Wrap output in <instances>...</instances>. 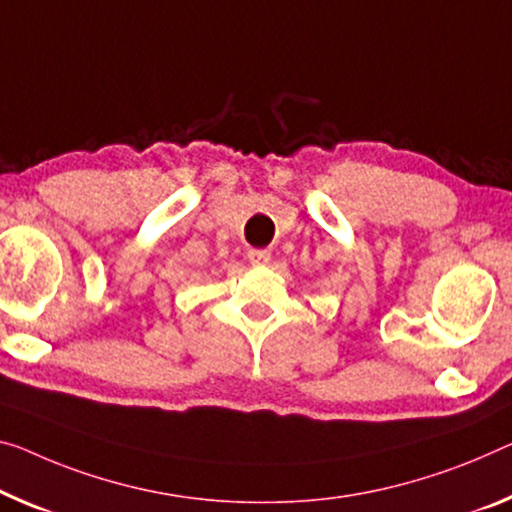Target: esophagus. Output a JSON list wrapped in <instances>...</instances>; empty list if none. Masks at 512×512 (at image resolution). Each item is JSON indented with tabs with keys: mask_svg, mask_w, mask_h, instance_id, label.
Instances as JSON below:
<instances>
[{
	"mask_svg": "<svg viewBox=\"0 0 512 512\" xmlns=\"http://www.w3.org/2000/svg\"><path fill=\"white\" fill-rule=\"evenodd\" d=\"M247 258H249L251 265H267V263H270L272 254H270V249H249Z\"/></svg>",
	"mask_w": 512,
	"mask_h": 512,
	"instance_id": "1",
	"label": "esophagus"
}]
</instances>
